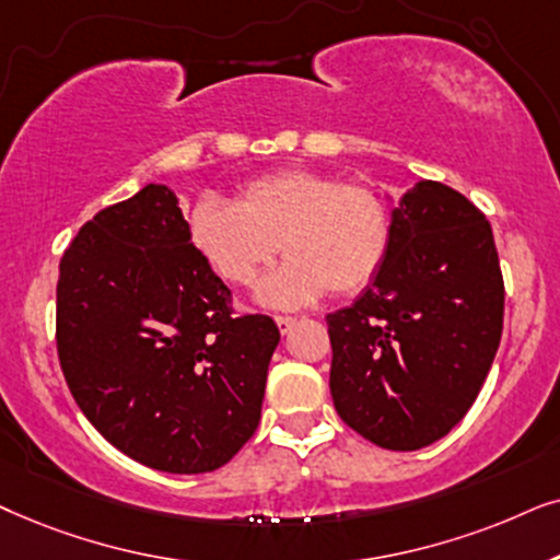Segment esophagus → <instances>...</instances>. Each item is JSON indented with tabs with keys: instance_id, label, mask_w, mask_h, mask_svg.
I'll return each mask as SVG.
<instances>
[{
	"instance_id": "obj_1",
	"label": "esophagus",
	"mask_w": 560,
	"mask_h": 560,
	"mask_svg": "<svg viewBox=\"0 0 560 560\" xmlns=\"http://www.w3.org/2000/svg\"><path fill=\"white\" fill-rule=\"evenodd\" d=\"M276 325H279L281 335H287L292 327L296 325V317H289V315H276Z\"/></svg>"
}]
</instances>
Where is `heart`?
Returning a JSON list of instances; mask_svg holds the SVG:
<instances>
[{
	"label": "heart",
	"mask_w": 560,
	"mask_h": 560,
	"mask_svg": "<svg viewBox=\"0 0 560 560\" xmlns=\"http://www.w3.org/2000/svg\"><path fill=\"white\" fill-rule=\"evenodd\" d=\"M194 250L222 281L248 287L284 250L289 260L260 284L271 307L319 294H358L376 281L394 241L386 197L366 182L312 168H281L241 186L235 202L202 197L186 218Z\"/></svg>",
	"instance_id": "obj_1"
}]
</instances>
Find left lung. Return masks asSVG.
I'll return each instance as SVG.
<instances>
[{
	"instance_id": "left-lung-1",
	"label": "left lung",
	"mask_w": 560,
	"mask_h": 560,
	"mask_svg": "<svg viewBox=\"0 0 560 560\" xmlns=\"http://www.w3.org/2000/svg\"><path fill=\"white\" fill-rule=\"evenodd\" d=\"M392 214L382 273L325 317L330 394L358 435L417 451L479 397L502 338L504 279L489 220L460 191L420 182Z\"/></svg>"
}]
</instances>
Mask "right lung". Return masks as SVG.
Here are the masks:
<instances>
[{
	"label": "right lung",
	"mask_w": 560,
	"mask_h": 560,
	"mask_svg": "<svg viewBox=\"0 0 560 560\" xmlns=\"http://www.w3.org/2000/svg\"><path fill=\"white\" fill-rule=\"evenodd\" d=\"M279 327L241 315L194 250L176 194L148 184L96 212L61 258L56 348L86 420L138 464L225 466L260 420Z\"/></svg>",
	"instance_id": "right-lung-1"
}]
</instances>
